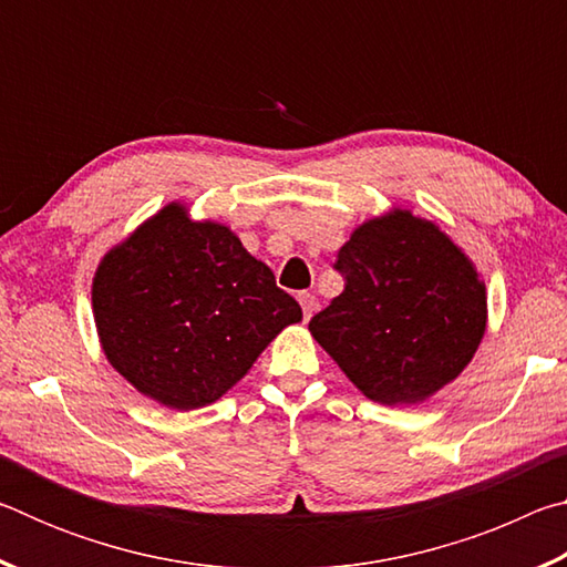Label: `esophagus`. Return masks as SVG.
Instances as JSON below:
<instances>
[{
	"mask_svg": "<svg viewBox=\"0 0 567 567\" xmlns=\"http://www.w3.org/2000/svg\"><path fill=\"white\" fill-rule=\"evenodd\" d=\"M297 300H300V305H302L305 320H310L312 312L318 310V300H315V295L312 292H300V297H297Z\"/></svg>",
	"mask_w": 567,
	"mask_h": 567,
	"instance_id": "esophagus-1",
	"label": "esophagus"
}]
</instances>
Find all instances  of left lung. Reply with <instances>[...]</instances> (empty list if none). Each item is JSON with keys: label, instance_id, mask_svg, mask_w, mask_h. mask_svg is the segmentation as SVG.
<instances>
[{"label": "left lung", "instance_id": "left-lung-1", "mask_svg": "<svg viewBox=\"0 0 567 567\" xmlns=\"http://www.w3.org/2000/svg\"><path fill=\"white\" fill-rule=\"evenodd\" d=\"M344 290L310 332L364 398L415 405L473 360L487 322L485 282L430 219L392 207L340 247Z\"/></svg>", "mask_w": 567, "mask_h": 567}]
</instances>
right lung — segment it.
I'll use <instances>...</instances> for the list:
<instances>
[{"label": "right lung", "mask_w": 567, "mask_h": 567, "mask_svg": "<svg viewBox=\"0 0 567 567\" xmlns=\"http://www.w3.org/2000/svg\"><path fill=\"white\" fill-rule=\"evenodd\" d=\"M92 310L112 368L172 410L223 398L287 324L302 320L295 297L233 229L195 223L179 203L102 257Z\"/></svg>", "instance_id": "add662e5"}]
</instances>
